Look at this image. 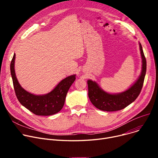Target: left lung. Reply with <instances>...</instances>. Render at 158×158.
<instances>
[{
    "label": "left lung",
    "instance_id": "left-lung-1",
    "mask_svg": "<svg viewBox=\"0 0 158 158\" xmlns=\"http://www.w3.org/2000/svg\"><path fill=\"white\" fill-rule=\"evenodd\" d=\"M142 57V72L138 79L127 89L118 94H110L102 89L95 81L88 80V97L89 100L97 109L105 111L121 110L133 102L140 94L143 87L146 73L147 62L142 45L139 43Z\"/></svg>",
    "mask_w": 158,
    "mask_h": 158
}]
</instances>
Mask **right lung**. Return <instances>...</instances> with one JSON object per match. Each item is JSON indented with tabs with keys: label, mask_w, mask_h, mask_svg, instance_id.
<instances>
[{
	"label": "right lung",
	"mask_w": 158,
	"mask_h": 158,
	"mask_svg": "<svg viewBox=\"0 0 158 158\" xmlns=\"http://www.w3.org/2000/svg\"><path fill=\"white\" fill-rule=\"evenodd\" d=\"M15 54L10 64L11 75L15 92L20 103L36 115L49 116L59 112L64 106L68 91L76 80V75L66 77L48 94L35 95L23 89L16 78L15 70Z\"/></svg>",
	"instance_id": "add662e5"
}]
</instances>
